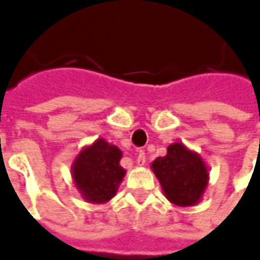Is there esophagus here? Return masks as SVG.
<instances>
[{
    "instance_id": "34e87169",
    "label": "esophagus",
    "mask_w": 260,
    "mask_h": 260,
    "mask_svg": "<svg viewBox=\"0 0 260 260\" xmlns=\"http://www.w3.org/2000/svg\"><path fill=\"white\" fill-rule=\"evenodd\" d=\"M137 164L138 166H144L145 164V152L144 151L138 152V155H137Z\"/></svg>"
}]
</instances>
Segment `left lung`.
<instances>
[{
  "mask_svg": "<svg viewBox=\"0 0 260 260\" xmlns=\"http://www.w3.org/2000/svg\"><path fill=\"white\" fill-rule=\"evenodd\" d=\"M166 198L177 207H193L208 186V167L197 151L182 142L167 147V154L151 163Z\"/></svg>",
  "mask_w": 260,
  "mask_h": 260,
  "instance_id": "obj_1",
  "label": "left lung"
}]
</instances>
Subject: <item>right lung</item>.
<instances>
[{"instance_id":"add662e5","label":"right lung","mask_w":260,"mask_h":260,"mask_svg":"<svg viewBox=\"0 0 260 260\" xmlns=\"http://www.w3.org/2000/svg\"><path fill=\"white\" fill-rule=\"evenodd\" d=\"M122 151L105 138L84 147L71 166L75 187L90 204H106L116 195L125 169L120 166Z\"/></svg>"}]
</instances>
